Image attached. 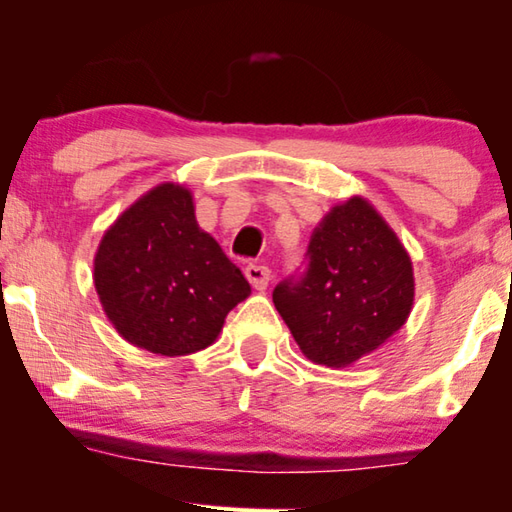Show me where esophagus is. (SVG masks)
Wrapping results in <instances>:
<instances>
[{"instance_id":"esophagus-1","label":"esophagus","mask_w":512,"mask_h":512,"mask_svg":"<svg viewBox=\"0 0 512 512\" xmlns=\"http://www.w3.org/2000/svg\"><path fill=\"white\" fill-rule=\"evenodd\" d=\"M245 276H247L249 283H251V286H254L256 290H265L267 283H270L272 272H270V267H265V265L249 263V265L245 267Z\"/></svg>"}]
</instances>
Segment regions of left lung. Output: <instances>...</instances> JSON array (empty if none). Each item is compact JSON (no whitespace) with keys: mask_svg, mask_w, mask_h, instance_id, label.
<instances>
[{"mask_svg":"<svg viewBox=\"0 0 512 512\" xmlns=\"http://www.w3.org/2000/svg\"><path fill=\"white\" fill-rule=\"evenodd\" d=\"M306 258V270L281 281L272 299L308 360L347 367L408 320L413 263L370 201L351 197L333 206Z\"/></svg>","mask_w":512,"mask_h":512,"instance_id":"obj_1","label":"left lung"}]
</instances>
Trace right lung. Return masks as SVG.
Segmentation results:
<instances>
[{
	"label": "right lung",
	"instance_id": "add662e5",
	"mask_svg": "<svg viewBox=\"0 0 512 512\" xmlns=\"http://www.w3.org/2000/svg\"><path fill=\"white\" fill-rule=\"evenodd\" d=\"M95 290L124 340L161 356L213 345L249 283L213 236L199 229L188 188L161 183L104 233Z\"/></svg>",
	"mask_w": 512,
	"mask_h": 512
}]
</instances>
